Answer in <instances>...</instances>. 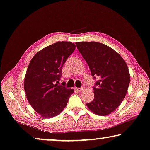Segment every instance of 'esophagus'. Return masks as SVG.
I'll use <instances>...</instances> for the list:
<instances>
[{
	"instance_id": "34e87169",
	"label": "esophagus",
	"mask_w": 150,
	"mask_h": 150,
	"mask_svg": "<svg viewBox=\"0 0 150 150\" xmlns=\"http://www.w3.org/2000/svg\"><path fill=\"white\" fill-rule=\"evenodd\" d=\"M75 90L77 92H81V91H82V90H83V88H75Z\"/></svg>"
}]
</instances>
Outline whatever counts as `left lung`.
<instances>
[{
	"mask_svg": "<svg viewBox=\"0 0 150 150\" xmlns=\"http://www.w3.org/2000/svg\"><path fill=\"white\" fill-rule=\"evenodd\" d=\"M77 50L87 62L92 76L94 98L87 103L98 115L113 112L124 100L130 83V73L124 59L112 48L98 42H77Z\"/></svg>",
	"mask_w": 150,
	"mask_h": 150,
	"instance_id": "left-lung-1",
	"label": "left lung"
}]
</instances>
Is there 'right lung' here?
I'll list each match as a JSON object with an SVG mask.
<instances>
[{
	"instance_id": "1",
	"label": "right lung",
	"mask_w": 150,
	"mask_h": 150,
	"mask_svg": "<svg viewBox=\"0 0 150 150\" xmlns=\"http://www.w3.org/2000/svg\"><path fill=\"white\" fill-rule=\"evenodd\" d=\"M75 49L74 43L62 41L46 47L34 56L26 71L24 90L28 103L44 118L62 111L74 90L60 85L62 68Z\"/></svg>"
}]
</instances>
